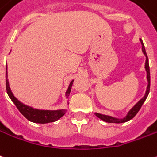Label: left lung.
Instances as JSON below:
<instances>
[{
	"mask_svg": "<svg viewBox=\"0 0 157 157\" xmlns=\"http://www.w3.org/2000/svg\"><path fill=\"white\" fill-rule=\"evenodd\" d=\"M140 43H141V46H142V52L145 56V64H144V69H145V71H146V74H147V82L148 85L147 87H146V91H145V94H144V96L140 101L138 102L137 104H135V105L132 107V109H130L128 112V114L126 115V117H124L123 118H117V117H111V116H108V115H104V114H100V113H95V116L97 117H98L99 119H101L104 121H106V122H109V123H122V122H126L128 121L131 120L133 117H135L136 114L139 112V110L141 108V106L143 105L144 102L145 101L146 98L148 97V94L150 93V86H151V75H150V66H149V60H148L147 54H146V51H145V48H144V46L143 40L140 39Z\"/></svg>",
	"mask_w": 157,
	"mask_h": 157,
	"instance_id": "left-lung-1",
	"label": "left lung"
}]
</instances>
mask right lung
Here are the masks:
<instances>
[{
	"label": "right lung",
	"mask_w": 157,
	"mask_h": 157,
	"mask_svg": "<svg viewBox=\"0 0 157 157\" xmlns=\"http://www.w3.org/2000/svg\"><path fill=\"white\" fill-rule=\"evenodd\" d=\"M7 65L6 67V93L8 94V96L11 98V100L13 102L14 105H16L17 109L20 111L22 115L28 119L29 121H32L35 123H41V124H45V123H49V122H53L56 121L57 120L60 119L63 117V115L66 113L67 109H56V110H50V109H35L31 106L25 105L24 103L19 101L17 98L15 97L13 94L12 93L11 88L9 86V82L7 79ZM74 80H72L69 85L67 91L65 93V96L66 98L69 97V95L71 94V87H72V84H73Z\"/></svg>",
	"instance_id": "add662e5"
}]
</instances>
